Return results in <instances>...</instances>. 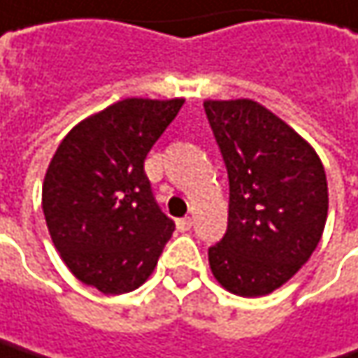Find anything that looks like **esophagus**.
<instances>
[{
    "instance_id": "obj_1",
    "label": "esophagus",
    "mask_w": 358,
    "mask_h": 358,
    "mask_svg": "<svg viewBox=\"0 0 358 358\" xmlns=\"http://www.w3.org/2000/svg\"><path fill=\"white\" fill-rule=\"evenodd\" d=\"M176 225H178L180 231H188V229L192 227V217H184V219H178V221H176Z\"/></svg>"
}]
</instances>
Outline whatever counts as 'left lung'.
<instances>
[{"label": "left lung", "instance_id": "left-lung-1", "mask_svg": "<svg viewBox=\"0 0 358 358\" xmlns=\"http://www.w3.org/2000/svg\"><path fill=\"white\" fill-rule=\"evenodd\" d=\"M229 178L227 231L209 248L217 282L240 297L282 287L320 244L328 182L320 155L262 104L205 100Z\"/></svg>", "mask_w": 358, "mask_h": 358}]
</instances>
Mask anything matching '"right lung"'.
Segmentation results:
<instances>
[{
	"instance_id": "1",
	"label": "right lung",
	"mask_w": 358,
	"mask_h": 358,
	"mask_svg": "<svg viewBox=\"0 0 358 358\" xmlns=\"http://www.w3.org/2000/svg\"><path fill=\"white\" fill-rule=\"evenodd\" d=\"M184 98H124L78 122L43 182V211L61 260L106 295L135 291L174 231L145 176L149 149Z\"/></svg>"
}]
</instances>
